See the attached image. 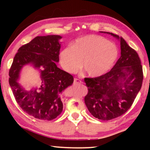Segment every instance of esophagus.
<instances>
[{"label":"esophagus","instance_id":"1","mask_svg":"<svg viewBox=\"0 0 150 150\" xmlns=\"http://www.w3.org/2000/svg\"><path fill=\"white\" fill-rule=\"evenodd\" d=\"M82 81L79 79H74V85H79V84H81Z\"/></svg>","mask_w":150,"mask_h":150}]
</instances>
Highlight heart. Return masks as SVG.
<instances>
[{
	"mask_svg": "<svg viewBox=\"0 0 150 150\" xmlns=\"http://www.w3.org/2000/svg\"><path fill=\"white\" fill-rule=\"evenodd\" d=\"M118 49L103 37L90 35L77 40L71 48L61 51L60 61L67 71L76 72L81 66L91 77H98L108 72L117 59Z\"/></svg>",
	"mask_w": 150,
	"mask_h": 150,
	"instance_id": "1",
	"label": "heart"
}]
</instances>
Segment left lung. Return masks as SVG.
Returning a JSON list of instances; mask_svg holds the SVG:
<instances>
[{
	"instance_id": "8db88e82",
	"label": "left lung",
	"mask_w": 150,
	"mask_h": 150,
	"mask_svg": "<svg viewBox=\"0 0 150 150\" xmlns=\"http://www.w3.org/2000/svg\"><path fill=\"white\" fill-rule=\"evenodd\" d=\"M106 33L120 40L121 57L105 74L85 78L88 87L85 97L86 106L94 117L103 121L118 117L130 108L143 79L142 65L136 51L122 37Z\"/></svg>"
}]
</instances>
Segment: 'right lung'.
Returning <instances> with one entry per match:
<instances>
[{
    "instance_id": "obj_1",
    "label": "right lung",
    "mask_w": 150,
    "mask_h": 150,
    "mask_svg": "<svg viewBox=\"0 0 150 150\" xmlns=\"http://www.w3.org/2000/svg\"><path fill=\"white\" fill-rule=\"evenodd\" d=\"M60 35L38 36L18 49L9 72V83L20 107L35 118L54 120L63 110L61 94L72 85L74 78L57 67L59 61ZM32 64L42 67L41 81L38 89L26 91L17 81L23 66Z\"/></svg>"
}]
</instances>
